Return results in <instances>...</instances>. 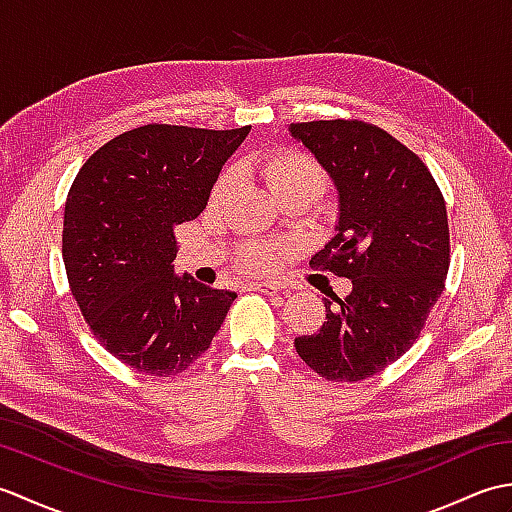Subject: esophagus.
Wrapping results in <instances>:
<instances>
[{
	"label": "esophagus",
	"mask_w": 512,
	"mask_h": 512,
	"mask_svg": "<svg viewBox=\"0 0 512 512\" xmlns=\"http://www.w3.org/2000/svg\"><path fill=\"white\" fill-rule=\"evenodd\" d=\"M255 290H259V292H264V295H286V290L281 288V286H277V284H255Z\"/></svg>",
	"instance_id": "obj_1"
}]
</instances>
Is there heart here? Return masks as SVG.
Wrapping results in <instances>:
<instances>
[{
	"label": "heart",
	"instance_id": "1",
	"mask_svg": "<svg viewBox=\"0 0 512 512\" xmlns=\"http://www.w3.org/2000/svg\"><path fill=\"white\" fill-rule=\"evenodd\" d=\"M257 169L264 176V180L270 184V189H273L277 195H284L290 191H310L317 195V198H321V195L330 187L328 173H325V169L317 160L308 154H303V151H277V154L264 156L257 160ZM231 187H233V173H224V176L215 184L211 202L213 204L222 202V198ZM284 253H286V246L281 244L250 242L239 248V253L235 257V268L239 273L250 275V277L273 275Z\"/></svg>",
	"mask_w": 512,
	"mask_h": 512
}]
</instances>
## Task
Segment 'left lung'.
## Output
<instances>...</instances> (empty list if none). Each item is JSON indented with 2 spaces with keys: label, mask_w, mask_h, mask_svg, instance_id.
<instances>
[{
  "label": "left lung",
  "mask_w": 512,
  "mask_h": 512,
  "mask_svg": "<svg viewBox=\"0 0 512 512\" xmlns=\"http://www.w3.org/2000/svg\"><path fill=\"white\" fill-rule=\"evenodd\" d=\"M290 134L328 169L341 202L339 233L310 266L352 279L295 347L325 380L356 383L398 361L438 303L451 262L447 206L427 165L372 123H292Z\"/></svg>",
  "instance_id": "left-lung-1"
}]
</instances>
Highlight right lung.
Masks as SVG:
<instances>
[{
    "label": "right lung",
    "instance_id": "add662e5",
    "mask_svg": "<svg viewBox=\"0 0 512 512\" xmlns=\"http://www.w3.org/2000/svg\"><path fill=\"white\" fill-rule=\"evenodd\" d=\"M250 125L149 123L85 160L65 200L63 264L96 339L147 376H178L200 358L235 301L173 275V228L198 217Z\"/></svg>",
    "mask_w": 512,
    "mask_h": 512
}]
</instances>
